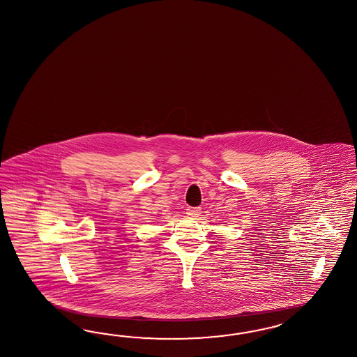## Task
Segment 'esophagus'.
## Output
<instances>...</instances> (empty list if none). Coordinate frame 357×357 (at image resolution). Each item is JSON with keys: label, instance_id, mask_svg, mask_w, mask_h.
Masks as SVG:
<instances>
[{"label": "esophagus", "instance_id": "obj_1", "mask_svg": "<svg viewBox=\"0 0 357 357\" xmlns=\"http://www.w3.org/2000/svg\"><path fill=\"white\" fill-rule=\"evenodd\" d=\"M185 214H187L188 217H199L201 214V208H187V209H185Z\"/></svg>", "mask_w": 357, "mask_h": 357}]
</instances>
